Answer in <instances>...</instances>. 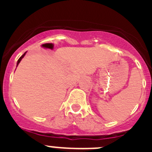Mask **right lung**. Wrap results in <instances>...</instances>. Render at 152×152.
Wrapping results in <instances>:
<instances>
[{"instance_id": "1", "label": "right lung", "mask_w": 152, "mask_h": 152, "mask_svg": "<svg viewBox=\"0 0 152 152\" xmlns=\"http://www.w3.org/2000/svg\"><path fill=\"white\" fill-rule=\"evenodd\" d=\"M25 54H26V52H25V53H24V54H23V56H21V57H20V58H19V59H18V61H17V65H18V64H19V63L20 62L21 59H22L23 58V57H24V56H25Z\"/></svg>"}]
</instances>
